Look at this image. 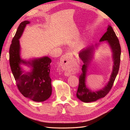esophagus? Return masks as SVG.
Masks as SVG:
<instances>
[{"label":"esophagus","mask_w":130,"mask_h":130,"mask_svg":"<svg viewBox=\"0 0 130 130\" xmlns=\"http://www.w3.org/2000/svg\"><path fill=\"white\" fill-rule=\"evenodd\" d=\"M72 58V54L67 53L63 55L61 60V64L62 68L65 70V75L66 76L69 75L68 69L70 65V60Z\"/></svg>","instance_id":"34e87169"}]
</instances>
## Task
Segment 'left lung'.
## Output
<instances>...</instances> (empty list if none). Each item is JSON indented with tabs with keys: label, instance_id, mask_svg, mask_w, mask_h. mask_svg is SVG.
<instances>
[{
	"label": "left lung",
	"instance_id": "left-lung-1",
	"mask_svg": "<svg viewBox=\"0 0 130 130\" xmlns=\"http://www.w3.org/2000/svg\"><path fill=\"white\" fill-rule=\"evenodd\" d=\"M104 41H106V43H108L111 49L113 66L109 80L107 85L102 89L96 91H93L89 89L86 85L88 67L92 60L95 47L96 48L99 44H95L94 45L86 47V48L82 49L78 55L81 60L83 61L84 64L82 68V73L79 77V85L76 93V96L78 99L84 103L95 101L105 97L111 90L118 73L120 62L121 48L118 38L111 26L108 25L107 31L100 38V42Z\"/></svg>",
	"mask_w": 130,
	"mask_h": 130
}]
</instances>
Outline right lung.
<instances>
[{
    "label": "right lung",
    "mask_w": 130,
    "mask_h": 130,
    "mask_svg": "<svg viewBox=\"0 0 130 130\" xmlns=\"http://www.w3.org/2000/svg\"><path fill=\"white\" fill-rule=\"evenodd\" d=\"M29 21L19 24L12 41L9 50L10 64L18 88L23 95L36 102H42L49 99L52 95V79L50 76L51 58L48 56L35 58L27 61L21 57V38ZM22 64L31 68L25 72Z\"/></svg>",
    "instance_id": "obj_1"
}]
</instances>
